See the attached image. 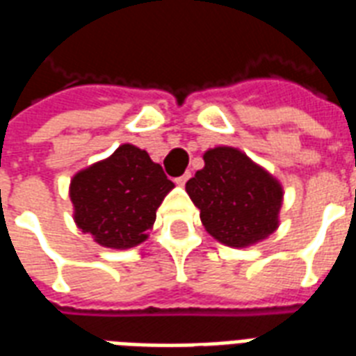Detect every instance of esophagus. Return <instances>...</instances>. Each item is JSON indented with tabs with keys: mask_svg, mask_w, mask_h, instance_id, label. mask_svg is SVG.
Instances as JSON below:
<instances>
[{
	"mask_svg": "<svg viewBox=\"0 0 356 356\" xmlns=\"http://www.w3.org/2000/svg\"><path fill=\"white\" fill-rule=\"evenodd\" d=\"M189 178H191V172H186V175H181V176H178V178H176V184H178V186H186V181L189 180Z\"/></svg>",
	"mask_w": 356,
	"mask_h": 356,
	"instance_id": "esophagus-1",
	"label": "esophagus"
}]
</instances>
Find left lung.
<instances>
[{
	"label": "left lung",
	"mask_w": 356,
	"mask_h": 356,
	"mask_svg": "<svg viewBox=\"0 0 356 356\" xmlns=\"http://www.w3.org/2000/svg\"><path fill=\"white\" fill-rule=\"evenodd\" d=\"M202 226L229 248H248L280 227L283 186L235 147L204 152V167L186 184Z\"/></svg>",
	"instance_id": "left-lung-1"
}]
</instances>
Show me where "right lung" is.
I'll use <instances>...</instances> for the list:
<instances>
[{
	"instance_id": "right-lung-1",
	"label": "right lung",
	"mask_w": 356,
	"mask_h": 356,
	"mask_svg": "<svg viewBox=\"0 0 356 356\" xmlns=\"http://www.w3.org/2000/svg\"><path fill=\"white\" fill-rule=\"evenodd\" d=\"M172 189L175 184L147 150L123 143L108 158L73 175V220L104 248H134L149 238L156 211Z\"/></svg>"
}]
</instances>
